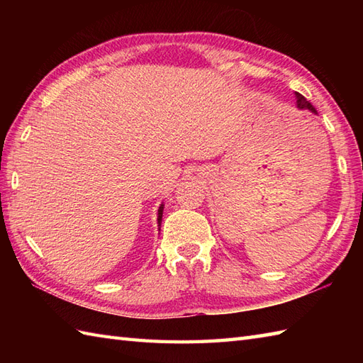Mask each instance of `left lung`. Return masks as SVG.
Here are the masks:
<instances>
[{
  "label": "left lung",
  "mask_w": 363,
  "mask_h": 363,
  "mask_svg": "<svg viewBox=\"0 0 363 363\" xmlns=\"http://www.w3.org/2000/svg\"><path fill=\"white\" fill-rule=\"evenodd\" d=\"M296 99H298V107H299V109H307V111H311V112H317V111H315V107L309 103V101H307V99L303 96V95H301V94H298V91H296Z\"/></svg>",
  "instance_id": "1"
}]
</instances>
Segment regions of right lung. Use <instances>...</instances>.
Here are the masks:
<instances>
[{
    "label": "right lung",
    "instance_id": "obj_1",
    "mask_svg": "<svg viewBox=\"0 0 363 363\" xmlns=\"http://www.w3.org/2000/svg\"><path fill=\"white\" fill-rule=\"evenodd\" d=\"M162 212H164V206H160V207H159V217H157L159 226H160V221H162Z\"/></svg>",
    "mask_w": 363,
    "mask_h": 363
}]
</instances>
